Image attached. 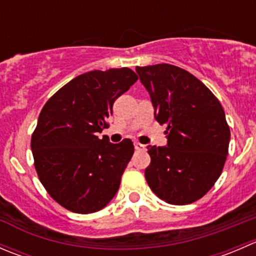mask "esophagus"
<instances>
[{"mask_svg": "<svg viewBox=\"0 0 256 256\" xmlns=\"http://www.w3.org/2000/svg\"><path fill=\"white\" fill-rule=\"evenodd\" d=\"M135 150H138V151H144V150H146V146L140 142H135Z\"/></svg>", "mask_w": 256, "mask_h": 256, "instance_id": "obj_1", "label": "esophagus"}]
</instances>
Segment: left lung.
I'll list each match as a JSON object with an SVG mask.
<instances>
[{
  "label": "left lung",
  "instance_id": "obj_1",
  "mask_svg": "<svg viewBox=\"0 0 256 256\" xmlns=\"http://www.w3.org/2000/svg\"><path fill=\"white\" fill-rule=\"evenodd\" d=\"M148 92L154 118L167 125V146H147L144 177L170 204H190L216 182L228 154L230 130L213 92L190 73L171 64L136 66Z\"/></svg>",
  "mask_w": 256,
  "mask_h": 256
}]
</instances>
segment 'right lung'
<instances>
[{"label":"right lung","mask_w":256,"mask_h":256,"mask_svg":"<svg viewBox=\"0 0 256 256\" xmlns=\"http://www.w3.org/2000/svg\"><path fill=\"white\" fill-rule=\"evenodd\" d=\"M138 80L128 68L92 70L64 85L46 102L30 140L40 180L62 207L89 214L106 207L134 154L125 138L112 144L106 118L114 102Z\"/></svg>","instance_id":"add662e5"}]
</instances>
